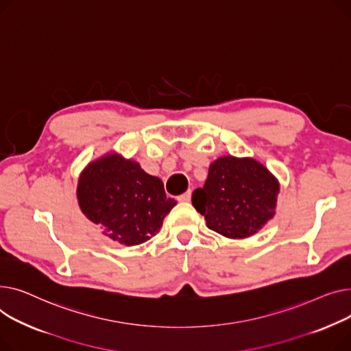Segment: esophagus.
<instances>
[{"instance_id": "esophagus-1", "label": "esophagus", "mask_w": 351, "mask_h": 351, "mask_svg": "<svg viewBox=\"0 0 351 351\" xmlns=\"http://www.w3.org/2000/svg\"><path fill=\"white\" fill-rule=\"evenodd\" d=\"M191 194H193V191H191V190H187L184 194H181V195L178 197V201H181V202H190Z\"/></svg>"}]
</instances>
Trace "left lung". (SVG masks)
<instances>
[{
    "label": "left lung",
    "instance_id": "left-lung-1",
    "mask_svg": "<svg viewBox=\"0 0 351 351\" xmlns=\"http://www.w3.org/2000/svg\"><path fill=\"white\" fill-rule=\"evenodd\" d=\"M278 193V181L258 161L221 157L211 164L207 181L191 201L210 230L246 238L274 217Z\"/></svg>",
    "mask_w": 351,
    "mask_h": 351
}]
</instances>
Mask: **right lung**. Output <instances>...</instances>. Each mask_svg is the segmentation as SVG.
Segmentation results:
<instances>
[{
	"mask_svg": "<svg viewBox=\"0 0 351 351\" xmlns=\"http://www.w3.org/2000/svg\"><path fill=\"white\" fill-rule=\"evenodd\" d=\"M77 201L82 213L109 238L128 246L156 235L176 205L160 178L117 154L89 164L79 178Z\"/></svg>",
	"mask_w": 351,
	"mask_h": 351,
	"instance_id": "add662e5",
	"label": "right lung"
}]
</instances>
